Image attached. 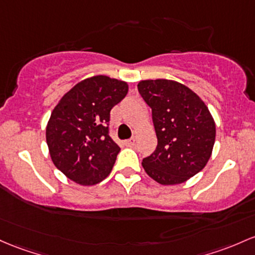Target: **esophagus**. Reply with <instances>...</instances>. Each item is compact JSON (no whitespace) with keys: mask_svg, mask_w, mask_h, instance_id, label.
<instances>
[{"mask_svg":"<svg viewBox=\"0 0 255 255\" xmlns=\"http://www.w3.org/2000/svg\"><path fill=\"white\" fill-rule=\"evenodd\" d=\"M135 141H136L135 138H130L129 140L125 141V144L127 145V146H134V145H135Z\"/></svg>","mask_w":255,"mask_h":255,"instance_id":"esophagus-1","label":"esophagus"}]
</instances>
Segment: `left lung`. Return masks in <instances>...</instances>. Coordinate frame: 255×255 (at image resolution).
<instances>
[{"mask_svg": "<svg viewBox=\"0 0 255 255\" xmlns=\"http://www.w3.org/2000/svg\"><path fill=\"white\" fill-rule=\"evenodd\" d=\"M138 91L152 110L157 146L142 159L145 172L162 185H177L201 172L211 158L215 122L202 99L177 81L144 80Z\"/></svg>", "mask_w": 255, "mask_h": 255, "instance_id": "obj_1", "label": "left lung"}]
</instances>
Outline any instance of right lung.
Returning <instances> with one entry per match:
<instances>
[{
  "label": "right lung",
  "instance_id": "1",
  "mask_svg": "<svg viewBox=\"0 0 255 255\" xmlns=\"http://www.w3.org/2000/svg\"><path fill=\"white\" fill-rule=\"evenodd\" d=\"M127 93V82L98 75L72 87L52 111L46 128L50 158L72 181L96 185L113 170L121 149L109 135L110 111Z\"/></svg>",
  "mask_w": 255,
  "mask_h": 255
}]
</instances>
